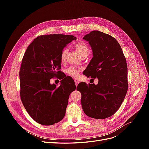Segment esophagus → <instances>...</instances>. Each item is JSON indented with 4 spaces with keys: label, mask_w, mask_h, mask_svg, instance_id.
<instances>
[{
    "label": "esophagus",
    "mask_w": 149,
    "mask_h": 149,
    "mask_svg": "<svg viewBox=\"0 0 149 149\" xmlns=\"http://www.w3.org/2000/svg\"><path fill=\"white\" fill-rule=\"evenodd\" d=\"M74 83H75V84H76V86H77L78 84V83H79V81H78V80H74Z\"/></svg>",
    "instance_id": "esophagus-1"
}]
</instances>
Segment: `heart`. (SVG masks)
Here are the masks:
<instances>
[{"instance_id":"heart-1","label":"heart","mask_w":149,"mask_h":149,"mask_svg":"<svg viewBox=\"0 0 149 149\" xmlns=\"http://www.w3.org/2000/svg\"><path fill=\"white\" fill-rule=\"evenodd\" d=\"M74 48L79 53L81 56H88L90 52L89 48L87 45V44L84 42H78L74 45ZM68 49L66 48H64L61 52L60 54V60L61 61H64L67 55ZM81 71V68L76 66L70 67L66 70V73L67 74L71 76V77L77 78L79 77V73Z\"/></svg>"}]
</instances>
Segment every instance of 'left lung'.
I'll list each match as a JSON object with an SVG mask.
<instances>
[{"instance_id":"1","label":"left lung","mask_w":149,"mask_h":149,"mask_svg":"<svg viewBox=\"0 0 149 149\" xmlns=\"http://www.w3.org/2000/svg\"><path fill=\"white\" fill-rule=\"evenodd\" d=\"M83 39L89 42L93 55L84 74L99 81L97 84L80 83L76 89L81 94L84 113L92 118L106 119L119 109L127 92V62L112 36L93 30Z\"/></svg>"}]
</instances>
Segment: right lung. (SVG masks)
<instances>
[{"label":"right lung","instance_id":"obj_1","mask_svg":"<svg viewBox=\"0 0 149 149\" xmlns=\"http://www.w3.org/2000/svg\"><path fill=\"white\" fill-rule=\"evenodd\" d=\"M76 39L70 35H40L24 54L19 72L20 98L29 114L38 124L51 125L65 116L75 83H68L67 76H64L61 85L56 87L50 84V79L61 73V51Z\"/></svg>","mask_w":149,"mask_h":149}]
</instances>
